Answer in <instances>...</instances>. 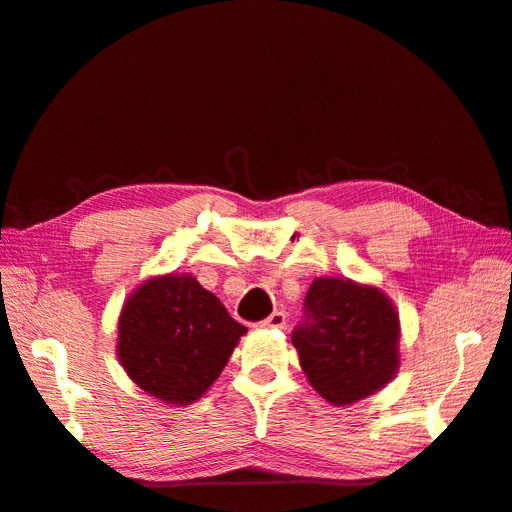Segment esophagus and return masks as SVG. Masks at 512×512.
Wrapping results in <instances>:
<instances>
[{"label":"esophagus","mask_w":512,"mask_h":512,"mask_svg":"<svg viewBox=\"0 0 512 512\" xmlns=\"http://www.w3.org/2000/svg\"><path fill=\"white\" fill-rule=\"evenodd\" d=\"M260 327L267 329H284L286 327V314L284 312H273L269 318L260 322Z\"/></svg>","instance_id":"1"}]
</instances>
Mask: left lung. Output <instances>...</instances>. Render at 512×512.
I'll return each mask as SVG.
<instances>
[{"mask_svg":"<svg viewBox=\"0 0 512 512\" xmlns=\"http://www.w3.org/2000/svg\"><path fill=\"white\" fill-rule=\"evenodd\" d=\"M292 344L307 380L331 404L380 391L399 367V316L378 288L318 277Z\"/></svg>","mask_w":512,"mask_h":512,"instance_id":"obj_1","label":"left lung"}]
</instances>
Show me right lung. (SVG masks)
<instances>
[{"instance_id": "add662e5", "label": "right lung", "mask_w": 512, "mask_h": 512, "mask_svg": "<svg viewBox=\"0 0 512 512\" xmlns=\"http://www.w3.org/2000/svg\"><path fill=\"white\" fill-rule=\"evenodd\" d=\"M247 329L192 275L153 277L123 305L117 354L128 376L166 404L205 395Z\"/></svg>"}]
</instances>
